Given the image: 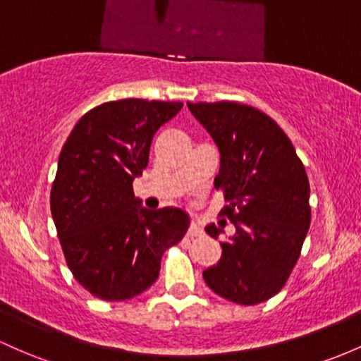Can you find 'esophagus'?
I'll use <instances>...</instances> for the list:
<instances>
[{"label":"esophagus","mask_w":361,"mask_h":361,"mask_svg":"<svg viewBox=\"0 0 361 361\" xmlns=\"http://www.w3.org/2000/svg\"><path fill=\"white\" fill-rule=\"evenodd\" d=\"M200 233H202L200 223L199 221L193 219L192 224H190V228H188V236H197V235H200Z\"/></svg>","instance_id":"34e87169"}]
</instances>
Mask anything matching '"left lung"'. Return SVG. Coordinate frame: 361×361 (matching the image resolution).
<instances>
[{
    "label": "left lung",
    "mask_w": 361,
    "mask_h": 361,
    "mask_svg": "<svg viewBox=\"0 0 361 361\" xmlns=\"http://www.w3.org/2000/svg\"><path fill=\"white\" fill-rule=\"evenodd\" d=\"M221 154L214 187L235 235L221 241L207 286L238 305L272 298L286 284L310 228V185L291 140L262 111L238 102H187ZM212 238L223 229L205 226Z\"/></svg>",
    "instance_id": "8db88e82"
}]
</instances>
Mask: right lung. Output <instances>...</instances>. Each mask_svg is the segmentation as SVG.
<instances>
[{
	"mask_svg": "<svg viewBox=\"0 0 361 361\" xmlns=\"http://www.w3.org/2000/svg\"><path fill=\"white\" fill-rule=\"evenodd\" d=\"M181 102L121 99L78 120L63 145L51 214L75 279L106 302H123L156 283L162 253L185 236L180 207H142L133 180L147 168L157 130Z\"/></svg>",
	"mask_w": 361,
	"mask_h": 361,
	"instance_id": "obj_1",
	"label": "right lung"
}]
</instances>
